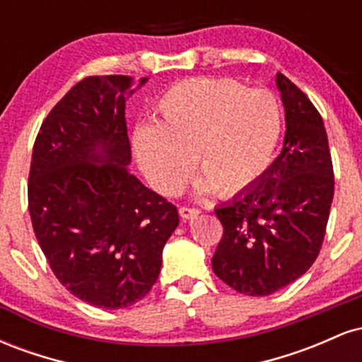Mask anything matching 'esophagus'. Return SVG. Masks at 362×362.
Wrapping results in <instances>:
<instances>
[{
    "instance_id": "esophagus-1",
    "label": "esophagus",
    "mask_w": 362,
    "mask_h": 362,
    "mask_svg": "<svg viewBox=\"0 0 362 362\" xmlns=\"http://www.w3.org/2000/svg\"><path fill=\"white\" fill-rule=\"evenodd\" d=\"M178 213H180V218H182V219H194V218H197L201 211L195 209V207L182 206L180 209H178Z\"/></svg>"
}]
</instances>
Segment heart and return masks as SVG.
<instances>
[{"mask_svg":"<svg viewBox=\"0 0 362 362\" xmlns=\"http://www.w3.org/2000/svg\"><path fill=\"white\" fill-rule=\"evenodd\" d=\"M156 124L134 131L132 148L160 194L182 189L195 165L199 189L231 195L250 189L271 168L284 131L272 91L243 83L195 78L170 86L155 103Z\"/></svg>","mask_w":362,"mask_h":362,"instance_id":"b5f03b06","label":"heart"}]
</instances>
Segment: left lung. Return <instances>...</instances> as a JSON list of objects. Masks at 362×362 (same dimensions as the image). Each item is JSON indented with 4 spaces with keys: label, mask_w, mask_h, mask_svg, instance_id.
Segmentation results:
<instances>
[{
    "label": "left lung",
    "mask_w": 362,
    "mask_h": 362,
    "mask_svg": "<svg viewBox=\"0 0 362 362\" xmlns=\"http://www.w3.org/2000/svg\"><path fill=\"white\" fill-rule=\"evenodd\" d=\"M286 134L281 155L250 189L218 206L223 238L213 271L247 296H269L301 277L322 248L334 199V168L322 115L277 73Z\"/></svg>",
    "instance_id": "1"
}]
</instances>
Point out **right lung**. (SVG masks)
Wrapping results in <instances>:
<instances>
[{"mask_svg": "<svg viewBox=\"0 0 362 362\" xmlns=\"http://www.w3.org/2000/svg\"><path fill=\"white\" fill-rule=\"evenodd\" d=\"M132 85L120 74L76 83L40 126L28 175L32 226L54 276L107 310L127 308L151 291L178 226L177 207L127 168Z\"/></svg>", "mask_w": 362, "mask_h": 362, "instance_id": "add662e5", "label": "right lung"}]
</instances>
